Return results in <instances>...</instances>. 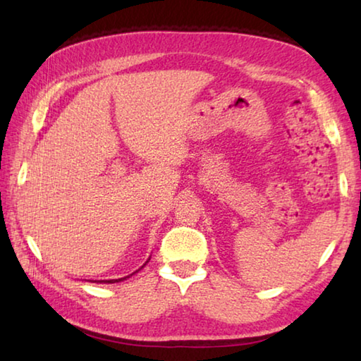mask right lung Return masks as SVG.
<instances>
[{"instance_id":"obj_1","label":"right lung","mask_w":361,"mask_h":361,"mask_svg":"<svg viewBox=\"0 0 361 361\" xmlns=\"http://www.w3.org/2000/svg\"><path fill=\"white\" fill-rule=\"evenodd\" d=\"M126 279L127 277H124V279H113V280H99V282H97V283H116V282H121V280H126Z\"/></svg>"}]
</instances>
